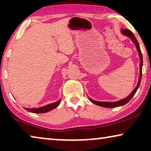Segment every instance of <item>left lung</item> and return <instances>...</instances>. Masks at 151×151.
<instances>
[{
	"mask_svg": "<svg viewBox=\"0 0 151 151\" xmlns=\"http://www.w3.org/2000/svg\"><path fill=\"white\" fill-rule=\"evenodd\" d=\"M122 34L124 36H126L127 37H129V38H131V40L133 41V42L135 45L136 49L138 51V54H139V57L140 59V63H139V80H138V83L136 86V87L134 88V90L131 92V93L129 95V96H127V98L122 99V100H120L119 101H116V102H100V101H96L94 100H92L91 98H89V100L91 101V102L93 103V104L98 105V106L106 107V108H113V107H117L123 106L129 102L130 100H131V98L134 96V95L135 94V93L137 92V91L139 88L140 82H141L142 80V65H143V59H142V54L141 52V50H140L139 45L138 43V41L137 39L134 36L133 33H132L130 30L128 29H122L121 30Z\"/></svg>",
	"mask_w": 151,
	"mask_h": 151,
	"instance_id": "obj_1",
	"label": "left lung"
}]
</instances>
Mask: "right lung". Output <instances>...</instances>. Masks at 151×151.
<instances>
[{"label": "right lung", "instance_id": "add662e5", "mask_svg": "<svg viewBox=\"0 0 151 151\" xmlns=\"http://www.w3.org/2000/svg\"><path fill=\"white\" fill-rule=\"evenodd\" d=\"M61 99H59L57 102H55L53 103H51V104H47L46 106L40 107V108H24L25 110L27 111H29L31 113H47L49 111H50L53 109H54L55 108H56L57 106H59L60 103Z\"/></svg>", "mask_w": 151, "mask_h": 151}]
</instances>
